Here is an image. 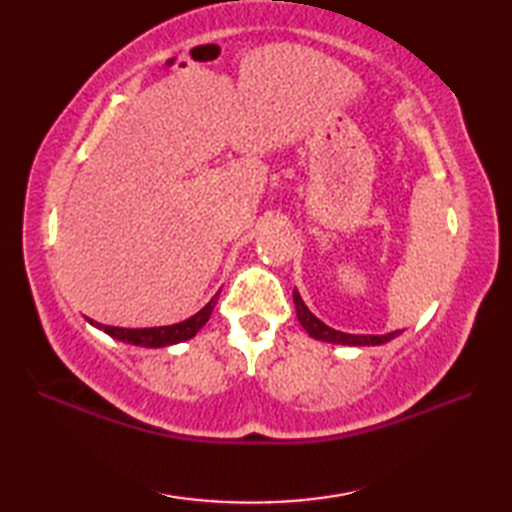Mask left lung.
Wrapping results in <instances>:
<instances>
[{
	"mask_svg": "<svg viewBox=\"0 0 512 512\" xmlns=\"http://www.w3.org/2000/svg\"><path fill=\"white\" fill-rule=\"evenodd\" d=\"M292 299H295V308H297V319L303 325V330H306L312 339L317 341H325V343H336V345H356V347H363V345H383L389 343L391 339H396L400 334V330L396 332H389V334H347V332H339L330 328V325H325L321 319L314 317V314L308 310L306 303H303L301 295L295 290L292 292Z\"/></svg>",
	"mask_w": 512,
	"mask_h": 512,
	"instance_id": "left-lung-1",
	"label": "left lung"
}]
</instances>
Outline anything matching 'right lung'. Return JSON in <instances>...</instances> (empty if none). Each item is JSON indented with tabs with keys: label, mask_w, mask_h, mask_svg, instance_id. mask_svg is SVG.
<instances>
[{
	"label": "right lung",
	"mask_w": 512,
	"mask_h": 512,
	"mask_svg": "<svg viewBox=\"0 0 512 512\" xmlns=\"http://www.w3.org/2000/svg\"><path fill=\"white\" fill-rule=\"evenodd\" d=\"M215 303H217V295L187 321L162 325V328H136L134 330V328H114V325H103V323H96L92 319H88V321L94 325V328H99L105 334H110L116 341H123L129 345H140V347H167V345H176V343L193 339V336L200 332L202 325L209 321Z\"/></svg>",
	"instance_id": "1"
}]
</instances>
